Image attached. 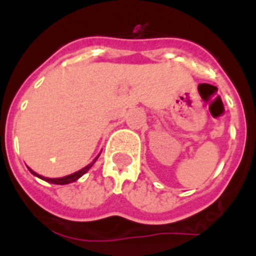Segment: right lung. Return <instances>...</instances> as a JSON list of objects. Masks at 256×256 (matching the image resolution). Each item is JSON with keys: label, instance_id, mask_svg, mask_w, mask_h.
<instances>
[{"label": "right lung", "instance_id": "1", "mask_svg": "<svg viewBox=\"0 0 256 256\" xmlns=\"http://www.w3.org/2000/svg\"><path fill=\"white\" fill-rule=\"evenodd\" d=\"M98 156H96V158H98ZM96 160H92V164H88V166H86V168H82V170L77 171V172H74V174L68 175V176H62V178H45V176H42V175H38L37 172H34V171L32 170V168H29V171H30V172H32V174L36 175V176H38V178L44 179V180H46V182L54 183V184H68V183L76 182L77 179H80V178H81V176H82V175L85 174L86 171L90 170V168H92V164H94V162H96Z\"/></svg>", "mask_w": 256, "mask_h": 256}]
</instances>
